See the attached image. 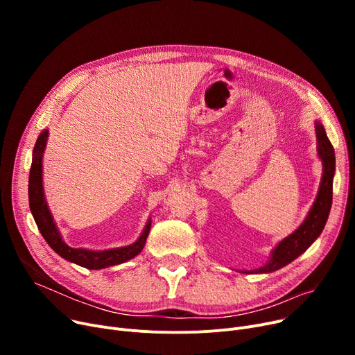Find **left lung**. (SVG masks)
Segmentation results:
<instances>
[{
    "instance_id": "obj_1",
    "label": "left lung",
    "mask_w": 355,
    "mask_h": 355,
    "mask_svg": "<svg viewBox=\"0 0 355 355\" xmlns=\"http://www.w3.org/2000/svg\"><path fill=\"white\" fill-rule=\"evenodd\" d=\"M316 130V141H318V157L322 161V178L312 207L304 220L302 225L297 227L292 234L285 237L279 243L270 254L269 262L254 270L245 273H270L277 269H281L291 263L297 256H301L313 241L318 239L322 233L325 223L328 220V214L332 204V180L335 174V154L334 148L327 137L322 123L315 122Z\"/></svg>"
}]
</instances>
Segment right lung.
Masks as SVG:
<instances>
[{"mask_svg":"<svg viewBox=\"0 0 355 355\" xmlns=\"http://www.w3.org/2000/svg\"><path fill=\"white\" fill-rule=\"evenodd\" d=\"M47 138L49 130L44 129L42 130L39 138H37V142L33 149V161L28 177V202L35 225L39 227L49 246L59 256L69 260V262L93 270L121 265L126 262V260L134 259L137 254H139L145 246L149 230H151V218H148L144 232L141 233L138 240L129 246L107 250H89L82 248H70L64 243L62 234L58 230V226H55L53 216L49 210L43 191V154L46 149Z\"/></svg>","mask_w":355,"mask_h":355,"instance_id":"1","label":"right lung"}]
</instances>
